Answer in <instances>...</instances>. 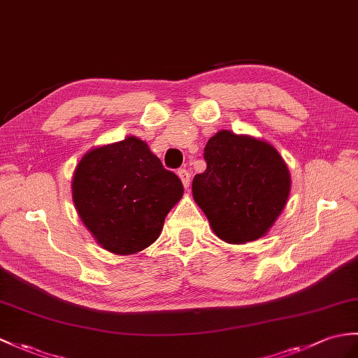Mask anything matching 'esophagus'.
<instances>
[{
    "mask_svg": "<svg viewBox=\"0 0 358 358\" xmlns=\"http://www.w3.org/2000/svg\"><path fill=\"white\" fill-rule=\"evenodd\" d=\"M178 177H180V180L182 182V186L189 187V185H190V173H189V171L187 169H180L178 171Z\"/></svg>",
    "mask_w": 358,
    "mask_h": 358,
    "instance_id": "1",
    "label": "esophagus"
}]
</instances>
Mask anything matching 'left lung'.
Masks as SVG:
<instances>
[{"instance_id": "left-lung-1", "label": "left lung", "mask_w": 358, "mask_h": 358, "mask_svg": "<svg viewBox=\"0 0 358 358\" xmlns=\"http://www.w3.org/2000/svg\"><path fill=\"white\" fill-rule=\"evenodd\" d=\"M207 168L192 181L195 203L215 235L245 244L267 234L284 210L292 178L270 143L220 131L204 148Z\"/></svg>"}]
</instances>
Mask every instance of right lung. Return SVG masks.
<instances>
[{
    "instance_id": "right-lung-1",
    "label": "right lung",
    "mask_w": 358,
    "mask_h": 358,
    "mask_svg": "<svg viewBox=\"0 0 358 358\" xmlns=\"http://www.w3.org/2000/svg\"><path fill=\"white\" fill-rule=\"evenodd\" d=\"M71 190L82 222L115 255L151 245L182 196L180 178L137 137L91 149L74 171Z\"/></svg>"
}]
</instances>
